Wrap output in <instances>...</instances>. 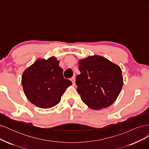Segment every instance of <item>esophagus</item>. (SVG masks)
<instances>
[{
	"label": "esophagus",
	"mask_w": 149,
	"mask_h": 149,
	"mask_svg": "<svg viewBox=\"0 0 149 149\" xmlns=\"http://www.w3.org/2000/svg\"><path fill=\"white\" fill-rule=\"evenodd\" d=\"M71 81L72 83H73V85H75V78L74 77L71 78Z\"/></svg>",
	"instance_id": "esophagus-1"
}]
</instances>
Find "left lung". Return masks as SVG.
<instances>
[{
  "label": "left lung",
  "mask_w": 149,
  "mask_h": 149,
  "mask_svg": "<svg viewBox=\"0 0 149 149\" xmlns=\"http://www.w3.org/2000/svg\"><path fill=\"white\" fill-rule=\"evenodd\" d=\"M77 91L90 109L101 110L113 104L123 86L120 66L107 58L93 55L79 60Z\"/></svg>",
  "instance_id": "1"
}]
</instances>
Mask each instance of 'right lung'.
<instances>
[{"label":"right lung","instance_id":"obj_1","mask_svg":"<svg viewBox=\"0 0 149 149\" xmlns=\"http://www.w3.org/2000/svg\"><path fill=\"white\" fill-rule=\"evenodd\" d=\"M60 61L55 56L38 58L27 68L22 76V84L26 98L43 109L53 107L61 100L66 88L72 84L64 78Z\"/></svg>","mask_w":149,"mask_h":149}]
</instances>
